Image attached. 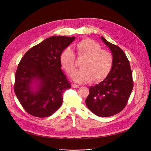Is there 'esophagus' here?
Here are the masks:
<instances>
[{
    "instance_id": "esophagus-1",
    "label": "esophagus",
    "mask_w": 151,
    "mask_h": 151,
    "mask_svg": "<svg viewBox=\"0 0 151 151\" xmlns=\"http://www.w3.org/2000/svg\"><path fill=\"white\" fill-rule=\"evenodd\" d=\"M72 87L73 88H79V85H77V84H73L72 85Z\"/></svg>"
}]
</instances>
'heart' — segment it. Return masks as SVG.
I'll return each instance as SVG.
<instances>
[{"label": "heart", "instance_id": "heart-1", "mask_svg": "<svg viewBox=\"0 0 151 151\" xmlns=\"http://www.w3.org/2000/svg\"><path fill=\"white\" fill-rule=\"evenodd\" d=\"M77 55L84 57L81 64L83 67L72 75V78L76 83L84 84L94 79L96 83L104 79L110 72L113 58L111 53L95 41L86 38L76 44ZM60 63L62 67L71 75L76 70L75 55L70 48H65L60 55Z\"/></svg>", "mask_w": 151, "mask_h": 151}]
</instances>
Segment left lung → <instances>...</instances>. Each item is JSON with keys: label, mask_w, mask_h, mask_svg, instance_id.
<instances>
[{"label": "left lung", "mask_w": 151, "mask_h": 151, "mask_svg": "<svg viewBox=\"0 0 151 151\" xmlns=\"http://www.w3.org/2000/svg\"><path fill=\"white\" fill-rule=\"evenodd\" d=\"M101 38L112 53V67L104 81L90 87L85 101L87 107L96 115L108 117L125 108L133 89V81L130 63L125 53L103 36Z\"/></svg>", "instance_id": "left-lung-1"}]
</instances>
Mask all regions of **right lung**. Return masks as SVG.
<instances>
[{
	"label": "right lung",
	"mask_w": 151,
	"mask_h": 151,
	"mask_svg": "<svg viewBox=\"0 0 151 151\" xmlns=\"http://www.w3.org/2000/svg\"><path fill=\"white\" fill-rule=\"evenodd\" d=\"M75 39V36H51L30 48L22 58L14 89L30 115L47 117L60 107L63 92L70 88L61 69L60 55Z\"/></svg>",
	"instance_id": "right-lung-1"
}]
</instances>
